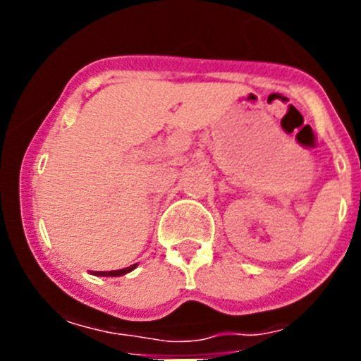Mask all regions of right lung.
Returning <instances> with one entry per match:
<instances>
[{
	"label": "right lung",
	"instance_id": "1",
	"mask_svg": "<svg viewBox=\"0 0 361 361\" xmlns=\"http://www.w3.org/2000/svg\"><path fill=\"white\" fill-rule=\"evenodd\" d=\"M137 264H133V266L130 267H124V269H116V271H92L95 276H123L126 275V273H130L132 269H135Z\"/></svg>",
	"mask_w": 361,
	"mask_h": 361
}]
</instances>
